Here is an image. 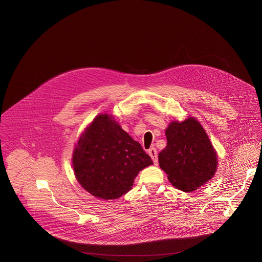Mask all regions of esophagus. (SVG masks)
<instances>
[{"mask_svg":"<svg viewBox=\"0 0 262 262\" xmlns=\"http://www.w3.org/2000/svg\"><path fill=\"white\" fill-rule=\"evenodd\" d=\"M148 153H149V155L151 156L152 158V160H153V162H154V164L157 166L158 165V155H157V150L155 149V148H151L149 151H148Z\"/></svg>","mask_w":262,"mask_h":262,"instance_id":"1","label":"esophagus"}]
</instances>
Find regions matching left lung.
I'll return each instance as SVG.
<instances>
[{"label": "left lung", "mask_w": 262, "mask_h": 262, "mask_svg": "<svg viewBox=\"0 0 262 262\" xmlns=\"http://www.w3.org/2000/svg\"><path fill=\"white\" fill-rule=\"evenodd\" d=\"M165 135L167 146L159 153V165L173 186L191 192L213 177L217 155L196 118L171 121Z\"/></svg>", "instance_id": "obj_1"}]
</instances>
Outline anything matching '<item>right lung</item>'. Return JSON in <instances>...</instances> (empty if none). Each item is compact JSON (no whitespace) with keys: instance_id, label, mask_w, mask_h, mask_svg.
<instances>
[{"instance_id":"add662e5","label":"right lung","mask_w":262,"mask_h":262,"mask_svg":"<svg viewBox=\"0 0 262 262\" xmlns=\"http://www.w3.org/2000/svg\"><path fill=\"white\" fill-rule=\"evenodd\" d=\"M80 185L95 198L116 200L132 189L141 170L153 164L111 114H99L81 134L73 152Z\"/></svg>"}]
</instances>
